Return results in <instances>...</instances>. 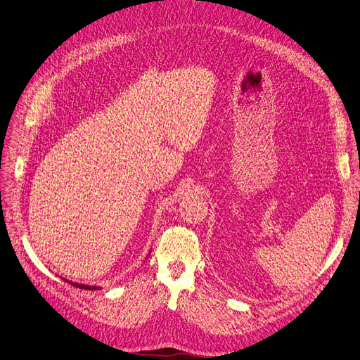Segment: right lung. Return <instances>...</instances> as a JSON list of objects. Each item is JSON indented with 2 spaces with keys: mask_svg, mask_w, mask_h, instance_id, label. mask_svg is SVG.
<instances>
[{
  "mask_svg": "<svg viewBox=\"0 0 360 360\" xmlns=\"http://www.w3.org/2000/svg\"><path fill=\"white\" fill-rule=\"evenodd\" d=\"M65 280V278H64ZM67 283H71L72 286H75V288H79V289H86V290H96V289H99V286H89V285H82V283H72V281H70V280H65Z\"/></svg>",
  "mask_w": 360,
  "mask_h": 360,
  "instance_id": "obj_1",
  "label": "right lung"
}]
</instances>
